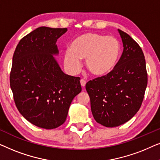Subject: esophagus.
I'll return each instance as SVG.
<instances>
[{"label": "esophagus", "instance_id": "1", "mask_svg": "<svg viewBox=\"0 0 160 160\" xmlns=\"http://www.w3.org/2000/svg\"><path fill=\"white\" fill-rule=\"evenodd\" d=\"M80 82H81V85H82V87H84L85 85H86V83H87L86 81L84 80V79H81Z\"/></svg>", "mask_w": 160, "mask_h": 160}]
</instances>
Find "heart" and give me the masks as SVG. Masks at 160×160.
Wrapping results in <instances>:
<instances>
[{
    "instance_id": "heart-1",
    "label": "heart",
    "mask_w": 160,
    "mask_h": 160,
    "mask_svg": "<svg viewBox=\"0 0 160 160\" xmlns=\"http://www.w3.org/2000/svg\"><path fill=\"white\" fill-rule=\"evenodd\" d=\"M121 50V44L114 37L86 32L74 39L70 49L65 50L63 62L71 73L76 74L82 68L81 60H85V66L92 75L102 76L114 68Z\"/></svg>"
}]
</instances>
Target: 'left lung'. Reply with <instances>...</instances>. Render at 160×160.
<instances>
[{"instance_id": "obj_1", "label": "left lung", "mask_w": 160, "mask_h": 160, "mask_svg": "<svg viewBox=\"0 0 160 160\" xmlns=\"http://www.w3.org/2000/svg\"><path fill=\"white\" fill-rule=\"evenodd\" d=\"M118 31L124 47L119 62L107 75L86 84L94 119L107 128L121 125L134 117L141 106L148 82L141 48L128 33Z\"/></svg>"}]
</instances>
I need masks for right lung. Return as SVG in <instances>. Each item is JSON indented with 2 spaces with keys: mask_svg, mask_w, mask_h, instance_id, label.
I'll list each match as a JSON object with an SVG mask.
<instances>
[{
  "mask_svg": "<svg viewBox=\"0 0 160 160\" xmlns=\"http://www.w3.org/2000/svg\"><path fill=\"white\" fill-rule=\"evenodd\" d=\"M67 28L40 27L19 41L10 73V87L19 113L30 123L54 129L66 120L72 100L82 91L80 78L67 75L54 55Z\"/></svg>",
  "mask_w": 160,
  "mask_h": 160,
  "instance_id": "1",
  "label": "right lung"
}]
</instances>
